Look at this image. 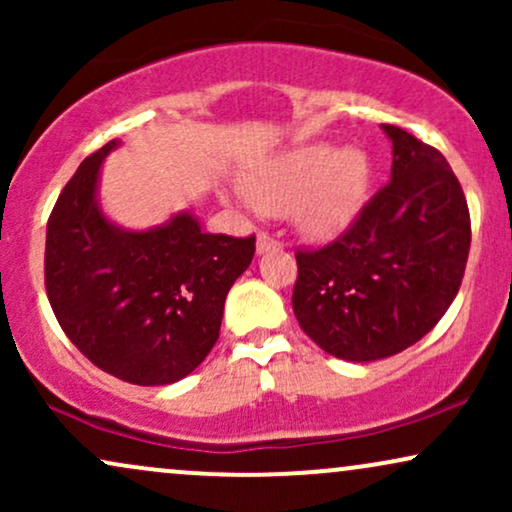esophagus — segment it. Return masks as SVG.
<instances>
[{
  "mask_svg": "<svg viewBox=\"0 0 512 512\" xmlns=\"http://www.w3.org/2000/svg\"><path fill=\"white\" fill-rule=\"evenodd\" d=\"M279 248H281V243L272 236V233H267V231L257 233V252H269V250H279Z\"/></svg>",
  "mask_w": 512,
  "mask_h": 512,
  "instance_id": "esophagus-1",
  "label": "esophagus"
}]
</instances>
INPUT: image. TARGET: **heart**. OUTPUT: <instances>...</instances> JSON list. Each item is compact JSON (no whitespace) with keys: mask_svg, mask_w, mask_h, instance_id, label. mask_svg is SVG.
Wrapping results in <instances>:
<instances>
[{"mask_svg":"<svg viewBox=\"0 0 512 512\" xmlns=\"http://www.w3.org/2000/svg\"><path fill=\"white\" fill-rule=\"evenodd\" d=\"M366 151H337L332 144L293 146L245 173L243 190L255 207L272 214L293 211L308 238L342 233L363 209L370 187Z\"/></svg>","mask_w":512,"mask_h":512,"instance_id":"b5f03b06","label":"heart"}]
</instances>
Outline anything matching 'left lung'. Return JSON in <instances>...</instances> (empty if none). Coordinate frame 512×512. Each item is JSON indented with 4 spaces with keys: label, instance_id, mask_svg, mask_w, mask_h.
Returning <instances> with one entry per match:
<instances>
[{
    "label": "left lung",
    "instance_id": "8db88e82",
    "mask_svg": "<svg viewBox=\"0 0 512 512\" xmlns=\"http://www.w3.org/2000/svg\"><path fill=\"white\" fill-rule=\"evenodd\" d=\"M392 175L349 228L296 250L293 313L327 354L368 363L395 356L438 325L460 291L472 223L445 156L395 125Z\"/></svg>",
    "mask_w": 512,
    "mask_h": 512
}]
</instances>
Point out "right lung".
Masks as SVG:
<instances>
[{
    "label": "right lung",
    "instance_id": "1",
    "mask_svg": "<svg viewBox=\"0 0 512 512\" xmlns=\"http://www.w3.org/2000/svg\"><path fill=\"white\" fill-rule=\"evenodd\" d=\"M108 142L84 158L48 219L45 291L57 322L93 366L132 385H170L207 358L223 303L250 267L255 236L204 233L192 214L122 231L96 185Z\"/></svg>",
    "mask_w": 512,
    "mask_h": 512
}]
</instances>
